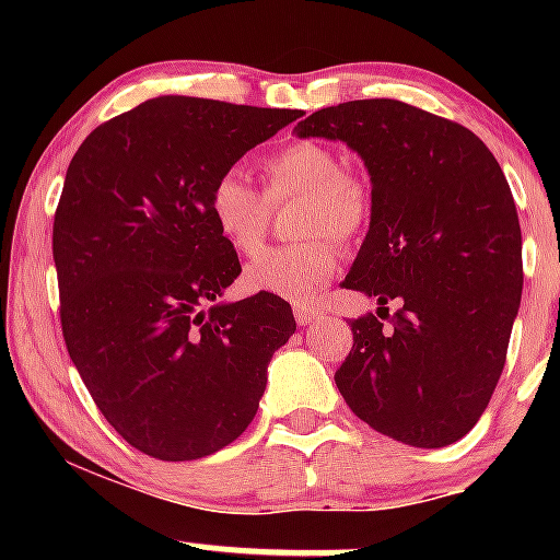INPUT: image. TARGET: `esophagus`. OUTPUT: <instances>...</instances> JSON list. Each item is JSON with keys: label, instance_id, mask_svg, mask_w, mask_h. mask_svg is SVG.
Masks as SVG:
<instances>
[{"label": "esophagus", "instance_id": "34e87169", "mask_svg": "<svg viewBox=\"0 0 560 560\" xmlns=\"http://www.w3.org/2000/svg\"><path fill=\"white\" fill-rule=\"evenodd\" d=\"M294 318H298L300 326H307V324H313L316 318H320V311L311 305H294Z\"/></svg>", "mask_w": 560, "mask_h": 560}]
</instances>
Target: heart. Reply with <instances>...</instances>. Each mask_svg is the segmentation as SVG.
Here are the masks:
<instances>
[{
  "label": "heart",
  "mask_w": 560,
  "mask_h": 560,
  "mask_svg": "<svg viewBox=\"0 0 560 560\" xmlns=\"http://www.w3.org/2000/svg\"><path fill=\"white\" fill-rule=\"evenodd\" d=\"M262 182L266 197L240 171L221 173L208 197L210 221L231 249L253 255L266 236L268 202L300 197L294 234L307 240L260 253L244 268V287L284 300L316 298L345 260L342 244L331 234L352 242L369 226V184L342 168L337 150L313 139L292 141L262 160Z\"/></svg>",
  "instance_id": "obj_1"
}]
</instances>
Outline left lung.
Masks as SVG:
<instances>
[{
  "mask_svg": "<svg viewBox=\"0 0 560 560\" xmlns=\"http://www.w3.org/2000/svg\"><path fill=\"white\" fill-rule=\"evenodd\" d=\"M294 133L345 141L371 176L369 234L342 287L378 307L350 324L334 382L376 432L453 445L498 387L522 302V229L498 160L468 128L397 100L324 107Z\"/></svg>",
  "mask_w": 560,
  "mask_h": 560,
  "instance_id": "obj_1",
  "label": "left lung"
}]
</instances>
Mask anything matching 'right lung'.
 Segmentation results:
<instances>
[{"label":"right lung","instance_id":"1","mask_svg":"<svg viewBox=\"0 0 560 560\" xmlns=\"http://www.w3.org/2000/svg\"><path fill=\"white\" fill-rule=\"evenodd\" d=\"M300 115L155 96L96 126L70 160L52 229L62 337L107 423L152 458L231 445L298 329L276 294L221 300L242 266L208 197Z\"/></svg>","mask_w":560,"mask_h":560}]
</instances>
